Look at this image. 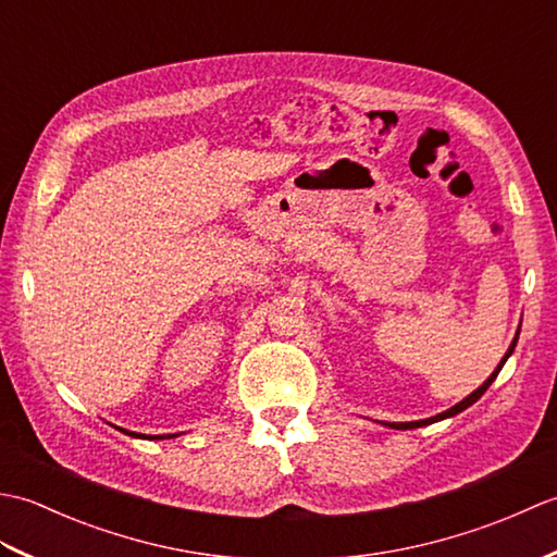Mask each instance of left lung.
Masks as SVG:
<instances>
[{
  "mask_svg": "<svg viewBox=\"0 0 557 557\" xmlns=\"http://www.w3.org/2000/svg\"><path fill=\"white\" fill-rule=\"evenodd\" d=\"M517 337H519V333L515 335V339H512V345H510V349L505 351V357H503V361L498 363V369H495L491 375H488V381L483 383L481 387H476L474 393H471L469 397H465L459 401V405H455V407H449L447 411H443V413H437V417H431V419H423V421H407V423H383V425H389V429H397V431H409V429H421V425H429V423H435V421H443V419H449V417H455V413H459V411H465L467 407H471L474 405L476 399H481V395L486 393V389L491 387V383L495 381V377H498V373H500V369L505 366V361L512 357V351H515V347H517Z\"/></svg>",
  "mask_w": 557,
  "mask_h": 557,
  "instance_id": "1",
  "label": "left lung"
}]
</instances>
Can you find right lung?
Returning <instances> with one entry per match:
<instances>
[{
  "mask_svg": "<svg viewBox=\"0 0 557 557\" xmlns=\"http://www.w3.org/2000/svg\"><path fill=\"white\" fill-rule=\"evenodd\" d=\"M120 431H122V433H126V435H136V437H146V435H140V433H134V431H124V429H120ZM156 437H160V441H162V437H176V433H174V435H172V433H170V435H156Z\"/></svg>",
  "mask_w": 557,
  "mask_h": 557,
  "instance_id": "obj_1",
  "label": "right lung"
}]
</instances>
